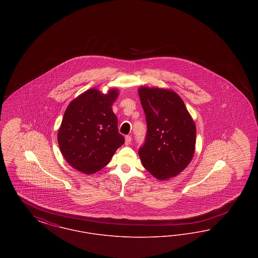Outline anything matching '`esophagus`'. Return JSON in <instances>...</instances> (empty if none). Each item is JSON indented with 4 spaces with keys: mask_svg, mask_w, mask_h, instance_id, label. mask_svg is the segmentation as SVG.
<instances>
[{
    "mask_svg": "<svg viewBox=\"0 0 258 258\" xmlns=\"http://www.w3.org/2000/svg\"><path fill=\"white\" fill-rule=\"evenodd\" d=\"M124 139H125V141H124V142H125V145H130V144L132 143V137H131L130 135H126Z\"/></svg>",
    "mask_w": 258,
    "mask_h": 258,
    "instance_id": "34e87169",
    "label": "esophagus"
}]
</instances>
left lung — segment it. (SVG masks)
<instances>
[{
    "mask_svg": "<svg viewBox=\"0 0 258 258\" xmlns=\"http://www.w3.org/2000/svg\"><path fill=\"white\" fill-rule=\"evenodd\" d=\"M147 135L139 149L143 166L159 180L177 176L194 157L197 127L183 99L175 92L140 87Z\"/></svg>",
    "mask_w": 258,
    "mask_h": 258,
    "instance_id": "left-lung-1",
    "label": "left lung"
}]
</instances>
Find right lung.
<instances>
[{"label":"right lung","instance_id":"right-lung-1","mask_svg":"<svg viewBox=\"0 0 258 258\" xmlns=\"http://www.w3.org/2000/svg\"><path fill=\"white\" fill-rule=\"evenodd\" d=\"M118 95L117 89H110L105 95L90 89L69 104L58 132V144L74 169L85 174L98 172L124 143L112 111Z\"/></svg>","mask_w":258,"mask_h":258}]
</instances>
